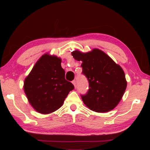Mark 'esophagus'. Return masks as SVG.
<instances>
[{
  "mask_svg": "<svg viewBox=\"0 0 150 150\" xmlns=\"http://www.w3.org/2000/svg\"><path fill=\"white\" fill-rule=\"evenodd\" d=\"M72 84L74 85V87H76V81H73Z\"/></svg>",
  "mask_w": 150,
  "mask_h": 150,
  "instance_id": "1",
  "label": "esophagus"
}]
</instances>
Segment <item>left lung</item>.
<instances>
[{
  "instance_id": "8db88e82",
  "label": "left lung",
  "mask_w": 150,
  "mask_h": 150,
  "mask_svg": "<svg viewBox=\"0 0 150 150\" xmlns=\"http://www.w3.org/2000/svg\"><path fill=\"white\" fill-rule=\"evenodd\" d=\"M71 55L83 62V73L89 81V91L82 96L86 106L97 112H106L115 108L127 87L124 71L120 65L98 48L85 53L74 50Z\"/></svg>"
}]
</instances>
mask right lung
<instances>
[{
  "instance_id": "right-lung-1",
  "label": "right lung",
  "mask_w": 150,
  "mask_h": 150,
  "mask_svg": "<svg viewBox=\"0 0 150 150\" xmlns=\"http://www.w3.org/2000/svg\"><path fill=\"white\" fill-rule=\"evenodd\" d=\"M61 59L43 54L24 82V91L32 107L42 114H50L63 104L74 85L65 79Z\"/></svg>"
}]
</instances>
